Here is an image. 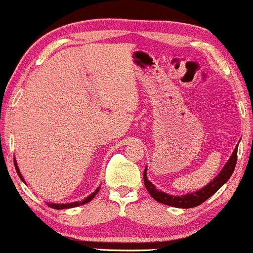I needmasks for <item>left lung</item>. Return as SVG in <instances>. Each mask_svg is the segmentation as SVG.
Listing matches in <instances>:
<instances>
[{
  "instance_id": "obj_1",
  "label": "left lung",
  "mask_w": 253,
  "mask_h": 253,
  "mask_svg": "<svg viewBox=\"0 0 253 253\" xmlns=\"http://www.w3.org/2000/svg\"><path fill=\"white\" fill-rule=\"evenodd\" d=\"M236 160H238V146L235 147L234 152L231 153V157L229 158V161L226 162V165L224 166L219 174L211 181L210 184L206 185L204 189L199 190L196 192H192V194L184 195V196H171V195L166 194L163 191H158L156 189V186L151 183L150 180L146 176V169L144 170V183L146 190L148 191V194L158 201L160 204L171 206V207H178V208H192L196 207L204 204L206 200L210 199L213 194L218 191V190L222 187L223 184H225L229 180V178L233 174L234 169H235Z\"/></svg>"
}]
</instances>
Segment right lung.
Segmentation results:
<instances>
[{
    "mask_svg": "<svg viewBox=\"0 0 253 253\" xmlns=\"http://www.w3.org/2000/svg\"><path fill=\"white\" fill-rule=\"evenodd\" d=\"M14 166H15V170H17V173H18V175H19V178L22 179L23 181H24V179H23V176H22V174H20V171H19V169H18V167H17V165H15V162H14ZM97 194V190H96L95 192H93L92 195H90V196L88 197H86V199L84 200V201H78V202H72V204H66V205H58V204H48V206L49 207H52V208H54V210H64V208H72V207H78V206H82V205H84V204H87V202H90L91 200L93 199V197H95V195Z\"/></svg>",
    "mask_w": 253,
    "mask_h": 253,
    "instance_id": "1",
    "label": "right lung"
}]
</instances>
